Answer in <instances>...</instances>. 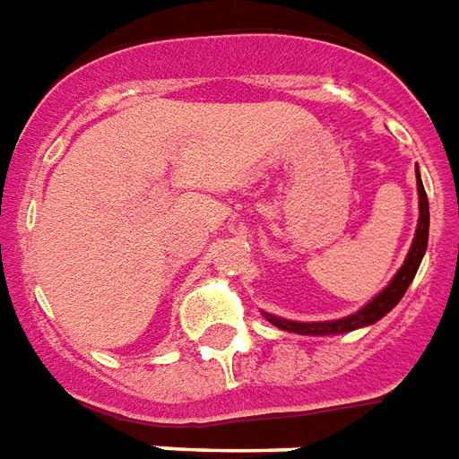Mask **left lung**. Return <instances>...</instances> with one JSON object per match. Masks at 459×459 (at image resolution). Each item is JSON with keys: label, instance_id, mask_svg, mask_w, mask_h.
Instances as JSON below:
<instances>
[{"label": "left lung", "instance_id": "8db88e82", "mask_svg": "<svg viewBox=\"0 0 459 459\" xmlns=\"http://www.w3.org/2000/svg\"><path fill=\"white\" fill-rule=\"evenodd\" d=\"M416 185H419V229H416V236H413V243H411L409 255H406V263L402 264V270L394 274V280L389 281V287L377 294L368 307L359 308L358 314L348 316V318H338V321H324V324H297V321H287V318H277V316L267 314V321L274 324L281 331H291V333L301 335H333V333H348V331H355V328H362V325H369L379 321L382 316H386L392 311L399 299L403 297V291L409 290L411 280L416 277V270H419L420 257L429 247V196H426V189H423V182H420L419 172H416Z\"/></svg>", "mask_w": 459, "mask_h": 459}]
</instances>
